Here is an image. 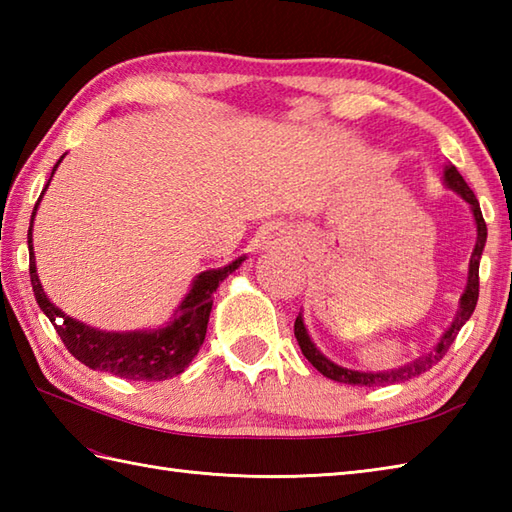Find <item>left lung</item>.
Segmentation results:
<instances>
[{
	"mask_svg": "<svg viewBox=\"0 0 512 512\" xmlns=\"http://www.w3.org/2000/svg\"><path fill=\"white\" fill-rule=\"evenodd\" d=\"M444 182H447V187L453 189L455 193L460 195L462 200H466L471 204V211L475 217V226H477V242L473 248V255H471V262H469V279H466V288H464V295L460 297V306H458V314H455V319L451 323V328L440 336L438 345L433 347L431 352L418 356L416 361H411L407 365H400L396 369H387V372H356V369H347L332 363L330 358H325L319 350L317 345L310 341V334L306 330V325H303V317L299 314L297 321H295V336L299 341V347L303 356L308 358V361L319 369L323 376H328L336 383H345V385H365V387H380V385H391V383H405L409 378H416L420 374L427 372L433 365H436L440 358L449 352V347L453 345L455 336L462 330V325L471 319V314L477 306V297H480V259H482V250L486 244V222L482 217V209H480V202H477L475 193L469 189V184L464 182V178L460 176V171L455 169L453 165H449L444 169Z\"/></svg>",
	"mask_w": 512,
	"mask_h": 512,
	"instance_id": "8db88e82",
	"label": "left lung"
}]
</instances>
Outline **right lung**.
Here are the masks:
<instances>
[{"label":"right lung","instance_id":"add662e5","mask_svg":"<svg viewBox=\"0 0 512 512\" xmlns=\"http://www.w3.org/2000/svg\"><path fill=\"white\" fill-rule=\"evenodd\" d=\"M61 160L63 156L59 158V162ZM59 162L54 165L52 173L57 171ZM41 195L35 204V211H32L28 228L30 281L39 308L54 325V330L61 336L63 345L68 347V352L76 361H81L90 369H101V372H110L114 376L129 380H165L182 374L195 358V354H198L200 345L204 343L206 323H209V314L213 306V292L220 286V281H224L233 270L242 266L246 257H237L235 262L224 268L204 270V273L195 277L187 297L182 299L178 310L173 312L171 321L167 325H162V328L134 332L96 330L90 328V325L68 317V314H63L48 299L46 292H43L35 266V250H32V220H35L37 215Z\"/></svg>","mask_w":512,"mask_h":512}]
</instances>
